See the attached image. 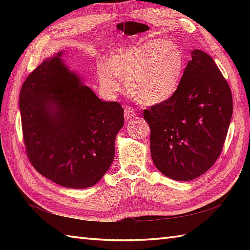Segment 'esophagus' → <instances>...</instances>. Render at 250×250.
Returning <instances> with one entry per match:
<instances>
[{"instance_id":"34e87169","label":"esophagus","mask_w":250,"mask_h":250,"mask_svg":"<svg viewBox=\"0 0 250 250\" xmlns=\"http://www.w3.org/2000/svg\"><path fill=\"white\" fill-rule=\"evenodd\" d=\"M135 116H136V111L132 107H130V106H125V118L126 120H129V119L134 118Z\"/></svg>"}]
</instances>
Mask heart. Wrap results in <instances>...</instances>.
I'll list each match as a JSON object with an SVG mask.
<instances>
[{"instance_id": "b5f03b06", "label": "heart", "mask_w": 250, "mask_h": 250, "mask_svg": "<svg viewBox=\"0 0 250 250\" xmlns=\"http://www.w3.org/2000/svg\"><path fill=\"white\" fill-rule=\"evenodd\" d=\"M185 55L168 41H148L115 55L99 71L105 90H119L126 83L130 95L145 105L166 103L177 93L185 72Z\"/></svg>"}]
</instances>
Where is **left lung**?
<instances>
[{"mask_svg":"<svg viewBox=\"0 0 250 250\" xmlns=\"http://www.w3.org/2000/svg\"><path fill=\"white\" fill-rule=\"evenodd\" d=\"M233 113L229 83L211 57L194 49L177 93L144 110L156 167L174 180H192L214 166Z\"/></svg>","mask_w":250,"mask_h":250,"instance_id":"8db88e82","label":"left lung"}]
</instances>
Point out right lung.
Listing matches in <instances>:
<instances>
[{
	"mask_svg": "<svg viewBox=\"0 0 250 250\" xmlns=\"http://www.w3.org/2000/svg\"><path fill=\"white\" fill-rule=\"evenodd\" d=\"M46 59L19 95L23 143L37 172L66 188L92 187L108 171L124 108L83 86L61 59Z\"/></svg>",
	"mask_w": 250,
	"mask_h": 250,
	"instance_id": "right-lung-1",
	"label": "right lung"
}]
</instances>
